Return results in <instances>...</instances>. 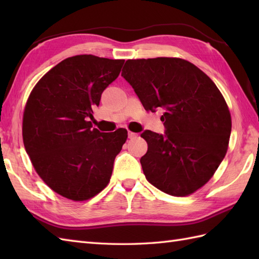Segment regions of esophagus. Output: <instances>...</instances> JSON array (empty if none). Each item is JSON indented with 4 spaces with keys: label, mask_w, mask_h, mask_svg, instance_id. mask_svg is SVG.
Segmentation results:
<instances>
[{
    "label": "esophagus",
    "mask_w": 259,
    "mask_h": 259,
    "mask_svg": "<svg viewBox=\"0 0 259 259\" xmlns=\"http://www.w3.org/2000/svg\"><path fill=\"white\" fill-rule=\"evenodd\" d=\"M128 137L130 139H133V138H135V137H137V134L133 133V131H128Z\"/></svg>",
    "instance_id": "1"
}]
</instances>
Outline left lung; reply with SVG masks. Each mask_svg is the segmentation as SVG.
<instances>
[{"mask_svg":"<svg viewBox=\"0 0 259 259\" xmlns=\"http://www.w3.org/2000/svg\"><path fill=\"white\" fill-rule=\"evenodd\" d=\"M121 75L147 111L164 110L166 135L141 134L148 151L140 162L147 180L168 195L185 197L206 185L226 156L232 117L217 85L179 58L126 60Z\"/></svg>","mask_w":259,"mask_h":259,"instance_id":"1","label":"left lung"}]
</instances>
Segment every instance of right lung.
I'll list each match as a JSON object with an SVG mask.
<instances>
[{
  "mask_svg": "<svg viewBox=\"0 0 259 259\" xmlns=\"http://www.w3.org/2000/svg\"><path fill=\"white\" fill-rule=\"evenodd\" d=\"M123 63L92 54L68 58L43 75L27 98L22 122L26 153L41 179L68 199L88 200L106 188L128 138L123 128L100 133L90 121Z\"/></svg>",
  "mask_w": 259,
  "mask_h": 259,
  "instance_id": "obj_1",
  "label": "right lung"
}]
</instances>
